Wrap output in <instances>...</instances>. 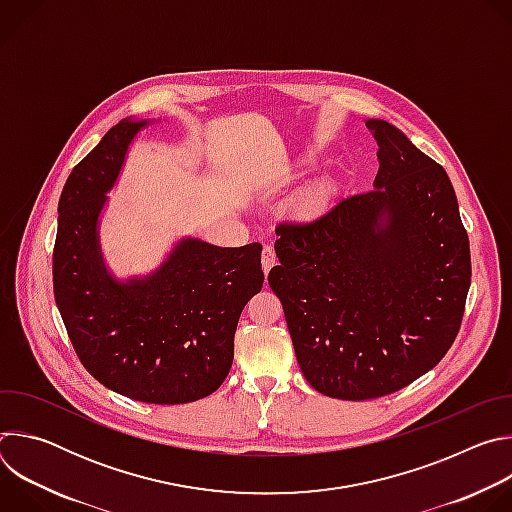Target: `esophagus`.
Segmentation results:
<instances>
[{
	"mask_svg": "<svg viewBox=\"0 0 512 512\" xmlns=\"http://www.w3.org/2000/svg\"><path fill=\"white\" fill-rule=\"evenodd\" d=\"M277 263V255H275V251H273V247H263V253H261V265H263V271H265V275L269 273V269L273 267Z\"/></svg>",
	"mask_w": 512,
	"mask_h": 512,
	"instance_id": "esophagus-1",
	"label": "esophagus"
}]
</instances>
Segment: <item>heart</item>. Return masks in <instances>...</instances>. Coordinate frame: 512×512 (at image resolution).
<instances>
[{"label": "heart", "instance_id": "b5f03b06", "mask_svg": "<svg viewBox=\"0 0 512 512\" xmlns=\"http://www.w3.org/2000/svg\"><path fill=\"white\" fill-rule=\"evenodd\" d=\"M332 194V182L328 178H320L316 180L312 186H308L302 194V204L306 206H316L320 202H324L328 196Z\"/></svg>", "mask_w": 512, "mask_h": 512}]
</instances>
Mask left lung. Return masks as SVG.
Here are the masks:
<instances>
[{"mask_svg": "<svg viewBox=\"0 0 512 512\" xmlns=\"http://www.w3.org/2000/svg\"><path fill=\"white\" fill-rule=\"evenodd\" d=\"M375 188L275 233L281 300L306 381L346 401L395 393L431 371L458 336L470 243L446 170L403 131L367 119Z\"/></svg>", "mask_w": 512, "mask_h": 512, "instance_id": "left-lung-1", "label": "left lung"}]
</instances>
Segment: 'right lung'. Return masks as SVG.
I'll list each match as a JSON object with an SVG mask.
<instances>
[{"mask_svg":"<svg viewBox=\"0 0 512 512\" xmlns=\"http://www.w3.org/2000/svg\"><path fill=\"white\" fill-rule=\"evenodd\" d=\"M150 119H121L72 168L52 255L54 298L83 367L143 403L208 397L227 379L245 304L261 291V245L216 247L184 237L162 265L117 279L105 265L99 218L135 135Z\"/></svg>","mask_w":512,"mask_h":512,"instance_id":"obj_1","label":"right lung"}]
</instances>
